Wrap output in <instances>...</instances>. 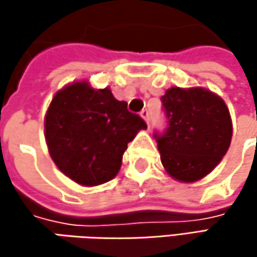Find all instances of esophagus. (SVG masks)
Instances as JSON below:
<instances>
[{
	"instance_id": "34e87169",
	"label": "esophagus",
	"mask_w": 257,
	"mask_h": 257,
	"mask_svg": "<svg viewBox=\"0 0 257 257\" xmlns=\"http://www.w3.org/2000/svg\"><path fill=\"white\" fill-rule=\"evenodd\" d=\"M141 117L146 120V123L149 125V120H150V113H149V110H143L141 111Z\"/></svg>"
}]
</instances>
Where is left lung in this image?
<instances>
[{
  "label": "left lung",
  "mask_w": 257,
  "mask_h": 257,
  "mask_svg": "<svg viewBox=\"0 0 257 257\" xmlns=\"http://www.w3.org/2000/svg\"><path fill=\"white\" fill-rule=\"evenodd\" d=\"M168 119L164 134L155 132L161 161L173 179L198 181L226 155L232 120L225 101L204 87H171L161 98Z\"/></svg>",
  "instance_id": "obj_1"
}]
</instances>
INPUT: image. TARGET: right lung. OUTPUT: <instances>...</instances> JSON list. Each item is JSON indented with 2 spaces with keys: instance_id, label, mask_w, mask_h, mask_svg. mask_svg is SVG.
Masks as SVG:
<instances>
[{
  "instance_id": "right-lung-1",
  "label": "right lung",
  "mask_w": 257,
  "mask_h": 257,
  "mask_svg": "<svg viewBox=\"0 0 257 257\" xmlns=\"http://www.w3.org/2000/svg\"><path fill=\"white\" fill-rule=\"evenodd\" d=\"M146 122L128 111L108 87L87 81L58 90L44 117V137L56 167L81 186H98L116 177L122 156Z\"/></svg>"
}]
</instances>
